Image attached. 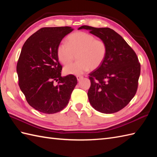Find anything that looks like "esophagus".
<instances>
[{
  "mask_svg": "<svg viewBox=\"0 0 157 157\" xmlns=\"http://www.w3.org/2000/svg\"><path fill=\"white\" fill-rule=\"evenodd\" d=\"M76 78H77V79H78V81H79L82 78H83V76L82 75H77Z\"/></svg>",
  "mask_w": 157,
  "mask_h": 157,
  "instance_id": "34e87169",
  "label": "esophagus"
}]
</instances>
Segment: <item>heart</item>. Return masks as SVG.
Segmentation results:
<instances>
[{"label": "heart", "mask_w": 157, "mask_h": 157, "mask_svg": "<svg viewBox=\"0 0 157 157\" xmlns=\"http://www.w3.org/2000/svg\"><path fill=\"white\" fill-rule=\"evenodd\" d=\"M66 44H60L56 48V56L60 63L67 65L75 59V63L66 65V75H82L90 69L98 68L107 54V44L101 39L84 32L71 34L65 40Z\"/></svg>", "instance_id": "heart-1"}]
</instances>
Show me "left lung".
Listing matches in <instances>:
<instances>
[{
	"mask_svg": "<svg viewBox=\"0 0 157 157\" xmlns=\"http://www.w3.org/2000/svg\"><path fill=\"white\" fill-rule=\"evenodd\" d=\"M105 41L107 54L102 65L90 73L88 96L96 111L106 114L118 112L129 104L137 92L140 75L138 56L121 36L109 28L82 25Z\"/></svg>",
	"mask_w": 157,
	"mask_h": 157,
	"instance_id": "8db88e82",
	"label": "left lung"
}]
</instances>
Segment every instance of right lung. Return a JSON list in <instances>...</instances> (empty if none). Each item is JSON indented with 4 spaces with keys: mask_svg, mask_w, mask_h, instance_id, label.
<instances>
[{
    "mask_svg": "<svg viewBox=\"0 0 157 157\" xmlns=\"http://www.w3.org/2000/svg\"><path fill=\"white\" fill-rule=\"evenodd\" d=\"M73 30L69 26L42 28L22 47L17 64L19 88L28 104L41 113L62 111L78 83L75 75L61 76L62 65L56 56L60 42Z\"/></svg>",
    "mask_w": 157,
    "mask_h": 157,
    "instance_id": "right-lung-1",
    "label": "right lung"
}]
</instances>
